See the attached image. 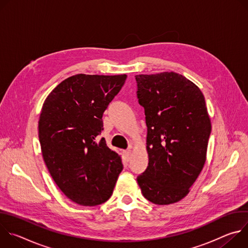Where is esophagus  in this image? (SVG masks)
<instances>
[{
	"instance_id": "obj_1",
	"label": "esophagus",
	"mask_w": 248,
	"mask_h": 248,
	"mask_svg": "<svg viewBox=\"0 0 248 248\" xmlns=\"http://www.w3.org/2000/svg\"><path fill=\"white\" fill-rule=\"evenodd\" d=\"M124 158H125V160L126 161H129V159H130V156H131V150H125L124 152Z\"/></svg>"
}]
</instances>
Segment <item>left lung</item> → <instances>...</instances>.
<instances>
[{
  "mask_svg": "<svg viewBox=\"0 0 248 248\" xmlns=\"http://www.w3.org/2000/svg\"><path fill=\"white\" fill-rule=\"evenodd\" d=\"M147 125V169L137 176L143 196L158 205L185 198L201 172L211 122L201 90L173 72L135 76Z\"/></svg>",
  "mask_w": 248,
  "mask_h": 248,
  "instance_id": "obj_1",
  "label": "left lung"
}]
</instances>
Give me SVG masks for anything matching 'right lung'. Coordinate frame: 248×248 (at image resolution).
I'll use <instances>...</instances> for the list:
<instances>
[{"label": "right lung", "instance_id": "1", "mask_svg": "<svg viewBox=\"0 0 248 248\" xmlns=\"http://www.w3.org/2000/svg\"><path fill=\"white\" fill-rule=\"evenodd\" d=\"M125 79V75H76L43 104L38 128L44 162L62 193L79 205L107 201L123 170L121 157L99 135L103 114Z\"/></svg>", "mask_w": 248, "mask_h": 248}]
</instances>
